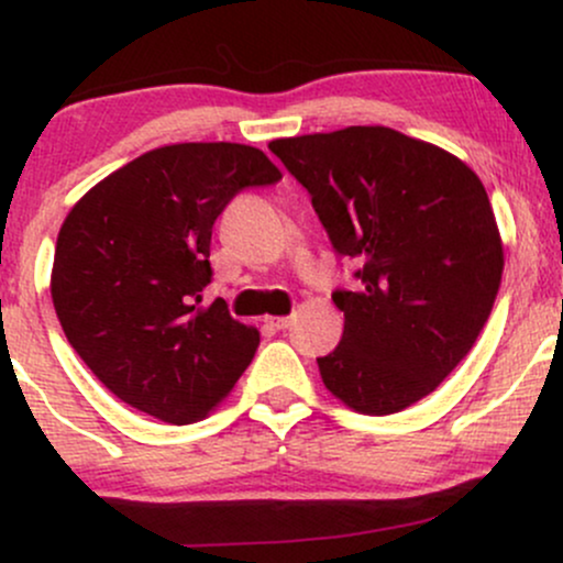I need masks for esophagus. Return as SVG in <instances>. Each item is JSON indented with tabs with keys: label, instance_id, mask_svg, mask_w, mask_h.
Instances as JSON below:
<instances>
[{
	"label": "esophagus",
	"instance_id": "esophagus-1",
	"mask_svg": "<svg viewBox=\"0 0 563 563\" xmlns=\"http://www.w3.org/2000/svg\"><path fill=\"white\" fill-rule=\"evenodd\" d=\"M294 318H267V325L275 328V331H286Z\"/></svg>",
	"mask_w": 563,
	"mask_h": 563
}]
</instances>
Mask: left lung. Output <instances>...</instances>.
<instances>
[{"mask_svg": "<svg viewBox=\"0 0 563 563\" xmlns=\"http://www.w3.org/2000/svg\"><path fill=\"white\" fill-rule=\"evenodd\" d=\"M312 196L333 249L360 264L335 290L341 344L318 367L365 416L431 394L474 346L500 288L503 241L482 179L442 147L389 126L269 142Z\"/></svg>", "mask_w": 563, "mask_h": 563, "instance_id": "obj_1", "label": "left lung"}]
</instances>
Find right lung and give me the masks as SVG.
<instances>
[{"label": "right lung", "instance_id": "obj_1", "mask_svg": "<svg viewBox=\"0 0 563 563\" xmlns=\"http://www.w3.org/2000/svg\"><path fill=\"white\" fill-rule=\"evenodd\" d=\"M283 174L260 147L177 142L108 174L63 222L53 303L68 344L121 402L185 426L209 416L254 360L260 331L211 283V228L243 187Z\"/></svg>", "mask_w": 563, "mask_h": 563}]
</instances>
